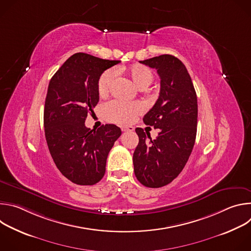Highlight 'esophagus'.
Segmentation results:
<instances>
[{"mask_svg":"<svg viewBox=\"0 0 251 251\" xmlns=\"http://www.w3.org/2000/svg\"><path fill=\"white\" fill-rule=\"evenodd\" d=\"M121 130L123 132H132V131H134V127H132V126H122Z\"/></svg>","mask_w":251,"mask_h":251,"instance_id":"1","label":"esophagus"}]
</instances>
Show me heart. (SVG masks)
I'll use <instances>...</instances> for the list:
<instances>
[{"label":"heart","instance_id":"obj_1","mask_svg":"<svg viewBox=\"0 0 251 251\" xmlns=\"http://www.w3.org/2000/svg\"><path fill=\"white\" fill-rule=\"evenodd\" d=\"M128 76L133 83L143 89L149 86L153 79V71L141 64H135L126 69ZM115 76L113 69H107L100 75L97 83V90L100 96H105L109 93ZM143 111V107L139 102H121L112 100L106 103L102 108L103 117L109 122L117 124H129Z\"/></svg>","mask_w":251,"mask_h":251}]
</instances>
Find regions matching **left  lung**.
Listing matches in <instances>:
<instances>
[{"label": "left lung", "mask_w": 251, "mask_h": 251, "mask_svg": "<svg viewBox=\"0 0 251 251\" xmlns=\"http://www.w3.org/2000/svg\"><path fill=\"white\" fill-rule=\"evenodd\" d=\"M156 68L161 79L159 98L144 116L146 125L159 129L150 133L136 128L139 143L133 154L137 180L148 188L170 184L180 174L193 151L198 124V99L185 64L174 55L162 54L140 61Z\"/></svg>", "instance_id": "obj_1"}]
</instances>
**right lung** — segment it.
<instances>
[{
  "label": "right lung",
  "instance_id": "obj_1",
  "mask_svg": "<svg viewBox=\"0 0 251 251\" xmlns=\"http://www.w3.org/2000/svg\"><path fill=\"white\" fill-rule=\"evenodd\" d=\"M119 62L78 52L50 81L44 111L47 143L57 169L76 185L92 186L101 180L107 157L121 135L114 124L97 130L84 124L99 101L100 75Z\"/></svg>",
  "mask_w": 251,
  "mask_h": 251
}]
</instances>
